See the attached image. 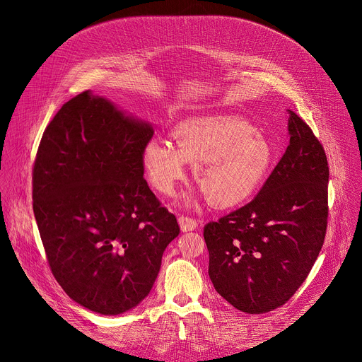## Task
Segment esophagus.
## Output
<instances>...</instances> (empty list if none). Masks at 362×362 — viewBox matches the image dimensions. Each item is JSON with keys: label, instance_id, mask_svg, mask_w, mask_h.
Returning a JSON list of instances; mask_svg holds the SVG:
<instances>
[{"label": "esophagus", "instance_id": "34e87169", "mask_svg": "<svg viewBox=\"0 0 362 362\" xmlns=\"http://www.w3.org/2000/svg\"><path fill=\"white\" fill-rule=\"evenodd\" d=\"M178 223H180V227L182 231H192L198 227V221L189 216H180Z\"/></svg>", "mask_w": 362, "mask_h": 362}]
</instances>
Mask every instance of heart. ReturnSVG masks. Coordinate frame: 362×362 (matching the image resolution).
<instances>
[{
  "label": "heart",
  "mask_w": 362,
  "mask_h": 362,
  "mask_svg": "<svg viewBox=\"0 0 362 362\" xmlns=\"http://www.w3.org/2000/svg\"><path fill=\"white\" fill-rule=\"evenodd\" d=\"M175 148L163 139L148 141L141 163L156 189L173 197L194 164V178L213 206L248 202L264 182L273 161L266 134L237 115H205L171 129Z\"/></svg>",
  "instance_id": "b5f03b06"
}]
</instances>
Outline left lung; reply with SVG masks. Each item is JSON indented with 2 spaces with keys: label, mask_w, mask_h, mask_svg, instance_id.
I'll list each match as a JSON object with an SVG mask.
<instances>
[{
  "label": "left lung",
  "mask_w": 362,
  "mask_h": 362,
  "mask_svg": "<svg viewBox=\"0 0 362 362\" xmlns=\"http://www.w3.org/2000/svg\"><path fill=\"white\" fill-rule=\"evenodd\" d=\"M288 114L290 144L258 195L204 228L216 291L247 313L286 304L325 241L327 158L307 122Z\"/></svg>",
  "instance_id": "1"
}]
</instances>
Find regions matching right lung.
I'll return each mask as SVG.
<instances>
[{
  "mask_svg": "<svg viewBox=\"0 0 362 362\" xmlns=\"http://www.w3.org/2000/svg\"><path fill=\"white\" fill-rule=\"evenodd\" d=\"M151 124L89 90L47 125L33 165V211L52 274L79 305L102 315L151 293L177 218L156 198L141 163Z\"/></svg>",
  "mask_w": 362,
  "mask_h": 362,
  "instance_id": "1",
  "label": "right lung"
}]
</instances>
